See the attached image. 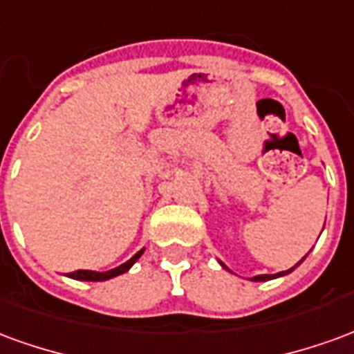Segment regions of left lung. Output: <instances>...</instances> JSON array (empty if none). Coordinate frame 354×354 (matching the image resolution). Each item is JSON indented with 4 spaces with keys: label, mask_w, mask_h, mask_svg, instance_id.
Masks as SVG:
<instances>
[{
    "label": "left lung",
    "mask_w": 354,
    "mask_h": 354,
    "mask_svg": "<svg viewBox=\"0 0 354 354\" xmlns=\"http://www.w3.org/2000/svg\"><path fill=\"white\" fill-rule=\"evenodd\" d=\"M305 258H307V256H304V258H301V260L297 261L296 266L294 267H290L288 271H282V273H277V274H256V277H252V279H250V281H254V282H260V281H271V279H277V277H282V274H288V273H292V271H294V269H296L297 266H299V263H301V261L305 260ZM220 263H222V261H220ZM222 267H225L222 263ZM225 269H227V267H225Z\"/></svg>",
    "instance_id": "obj_1"
}]
</instances>
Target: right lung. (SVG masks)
I'll list each match as a JSON object with an SVG mask.
<instances>
[{
  "mask_svg": "<svg viewBox=\"0 0 354 354\" xmlns=\"http://www.w3.org/2000/svg\"><path fill=\"white\" fill-rule=\"evenodd\" d=\"M142 252H144V248H142L140 252L134 254L131 260L124 261V263H121V266L115 267V269H111V271H104V273H98V271H83V269H81V271H73V273H70L68 277H72V279H77V281H93V282L108 281V279H113V277H117V274L127 273V271H129V269L134 266V261L138 260L140 256H142Z\"/></svg>",
  "mask_w": 354,
  "mask_h": 354,
  "instance_id": "1",
  "label": "right lung"
}]
</instances>
